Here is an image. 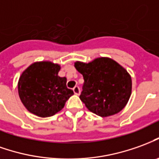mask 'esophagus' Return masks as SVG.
<instances>
[{
    "label": "esophagus",
    "instance_id": "1",
    "mask_svg": "<svg viewBox=\"0 0 159 159\" xmlns=\"http://www.w3.org/2000/svg\"><path fill=\"white\" fill-rule=\"evenodd\" d=\"M73 92H74V94L76 95H80V88L78 86H75L74 89H73Z\"/></svg>",
    "mask_w": 159,
    "mask_h": 159
}]
</instances>
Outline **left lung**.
Wrapping results in <instances>:
<instances>
[{
	"mask_svg": "<svg viewBox=\"0 0 159 159\" xmlns=\"http://www.w3.org/2000/svg\"><path fill=\"white\" fill-rule=\"evenodd\" d=\"M75 67L84 77L80 99L89 110L107 117L126 107L132 94V77L119 63L101 57L89 63L76 61Z\"/></svg>",
	"mask_w": 159,
	"mask_h": 159,
	"instance_id": "8db88e82",
	"label": "left lung"
}]
</instances>
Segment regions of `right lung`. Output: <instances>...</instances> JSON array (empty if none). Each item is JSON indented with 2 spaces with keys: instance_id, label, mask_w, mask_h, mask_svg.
<instances>
[{
  "instance_id": "obj_1",
  "label": "right lung",
  "mask_w": 159,
  "mask_h": 159,
  "mask_svg": "<svg viewBox=\"0 0 159 159\" xmlns=\"http://www.w3.org/2000/svg\"><path fill=\"white\" fill-rule=\"evenodd\" d=\"M60 64L39 61L30 64L18 81V93L30 113L45 118L64 108L73 91L66 87V77H60Z\"/></svg>"
}]
</instances>
